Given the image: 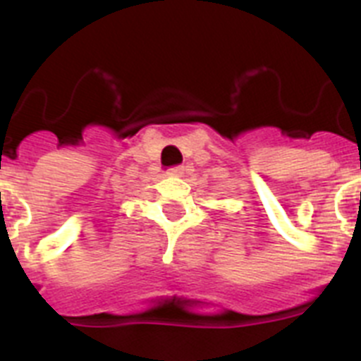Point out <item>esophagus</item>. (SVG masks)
<instances>
[{"label":"esophagus","mask_w":361,"mask_h":361,"mask_svg":"<svg viewBox=\"0 0 361 361\" xmlns=\"http://www.w3.org/2000/svg\"><path fill=\"white\" fill-rule=\"evenodd\" d=\"M184 171H186V168H184V166H173V168H170V170H168V173L173 175V177H183Z\"/></svg>","instance_id":"1"}]
</instances>
